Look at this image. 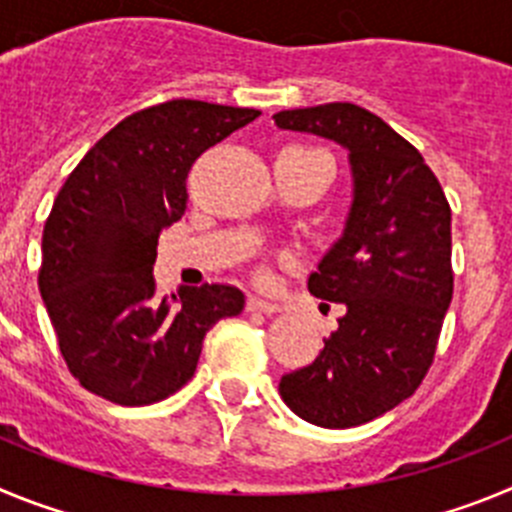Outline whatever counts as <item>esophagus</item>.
Masks as SVG:
<instances>
[{
	"mask_svg": "<svg viewBox=\"0 0 512 512\" xmlns=\"http://www.w3.org/2000/svg\"><path fill=\"white\" fill-rule=\"evenodd\" d=\"M248 310L264 312V315H277V312H282V307H279L277 302H266V300H259V297H248Z\"/></svg>",
	"mask_w": 512,
	"mask_h": 512,
	"instance_id": "esophagus-1",
	"label": "esophagus"
}]
</instances>
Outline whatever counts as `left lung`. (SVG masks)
Wrapping results in <instances>:
<instances>
[{"instance_id":"left-lung-1","label":"left lung","mask_w":512,"mask_h":512,"mask_svg":"<svg viewBox=\"0 0 512 512\" xmlns=\"http://www.w3.org/2000/svg\"><path fill=\"white\" fill-rule=\"evenodd\" d=\"M279 130L333 140L348 153L343 233L307 279L346 307L315 361L284 374L287 408L320 428H354L408 400L423 382L454 295L451 207L408 140L351 102L274 115Z\"/></svg>"}]
</instances>
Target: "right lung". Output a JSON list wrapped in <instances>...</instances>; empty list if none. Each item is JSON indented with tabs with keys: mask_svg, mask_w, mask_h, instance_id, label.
Wrapping results in <instances>:
<instances>
[{
	"mask_svg": "<svg viewBox=\"0 0 512 512\" xmlns=\"http://www.w3.org/2000/svg\"><path fill=\"white\" fill-rule=\"evenodd\" d=\"M259 115L171 99L117 122L71 171L45 220L38 287L81 387L117 405L164 400L192 379L207 330L243 312L228 284L158 300L153 264L194 161Z\"/></svg>",
	"mask_w": 512,
	"mask_h": 512,
	"instance_id": "obj_1",
	"label": "right lung"
}]
</instances>
